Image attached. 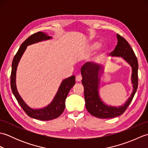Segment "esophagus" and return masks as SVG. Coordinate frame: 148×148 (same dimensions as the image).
<instances>
[{"instance_id":"obj_1","label":"esophagus","mask_w":148,"mask_h":148,"mask_svg":"<svg viewBox=\"0 0 148 148\" xmlns=\"http://www.w3.org/2000/svg\"><path fill=\"white\" fill-rule=\"evenodd\" d=\"M76 81H78V82H80L82 80V76L81 75H77V76H76Z\"/></svg>"}]
</instances>
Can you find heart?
Here are the masks:
<instances>
[{"label":"heart","mask_w":148,"mask_h":148,"mask_svg":"<svg viewBox=\"0 0 148 148\" xmlns=\"http://www.w3.org/2000/svg\"><path fill=\"white\" fill-rule=\"evenodd\" d=\"M100 44L99 42H95L93 43L92 45H91L90 49H91V50H92V51H93V50H95L97 48H99V47H100Z\"/></svg>","instance_id":"1"}]
</instances>
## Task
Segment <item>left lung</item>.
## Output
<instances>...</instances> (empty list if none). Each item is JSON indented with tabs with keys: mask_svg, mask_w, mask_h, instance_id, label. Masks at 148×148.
I'll return each mask as SVG.
<instances>
[{
	"mask_svg": "<svg viewBox=\"0 0 148 148\" xmlns=\"http://www.w3.org/2000/svg\"><path fill=\"white\" fill-rule=\"evenodd\" d=\"M118 44L110 55L121 56L132 67V83L133 92L127 101L121 107H111L106 105L99 96V74L103 71L102 66L93 63L86 62L81 67L82 84L84 86V99L87 111L97 118L108 119L119 116L124 113L132 100L138 87V61L136 55L126 39L117 34Z\"/></svg>",
	"mask_w": 148,
	"mask_h": 148,
	"instance_id": "8db88e82",
	"label": "left lung"
}]
</instances>
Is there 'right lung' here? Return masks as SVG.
Wrapping results in <instances>:
<instances>
[{"label":"right lung","mask_w":148,"mask_h":148,"mask_svg":"<svg viewBox=\"0 0 148 148\" xmlns=\"http://www.w3.org/2000/svg\"><path fill=\"white\" fill-rule=\"evenodd\" d=\"M51 37L48 36L42 32H38L31 35L21 44L16 54L14 56L12 62V70L11 74V87L15 98L19 104L25 112L26 114L31 118L42 121H48L55 119L60 116L64 112L65 107V99L67 98L69 91L75 84V76H72L62 81L59 89L56 94L52 102L46 108L40 109H33L30 108L21 98L16 86V73L19 61L25 51L27 46L36 43L43 40L51 39Z\"/></svg>","instance_id":"1"}]
</instances>
